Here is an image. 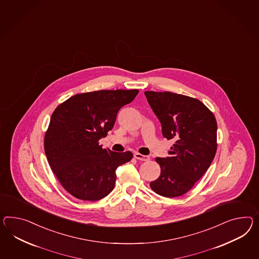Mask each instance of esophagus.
<instances>
[{"label": "esophagus", "mask_w": 259, "mask_h": 259, "mask_svg": "<svg viewBox=\"0 0 259 259\" xmlns=\"http://www.w3.org/2000/svg\"><path fill=\"white\" fill-rule=\"evenodd\" d=\"M134 158L139 159V160H142V161H147V160H149V157H148V156L142 155V154H140V153H135V154H134Z\"/></svg>", "instance_id": "obj_1"}]
</instances>
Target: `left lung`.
Wrapping results in <instances>:
<instances>
[{
    "mask_svg": "<svg viewBox=\"0 0 259 259\" xmlns=\"http://www.w3.org/2000/svg\"><path fill=\"white\" fill-rule=\"evenodd\" d=\"M145 95L161 124L163 137L175 141L169 157L156 158L160 176L150 187L164 197L181 196L212 162L217 150V122L196 99L172 92L146 91Z\"/></svg>",
    "mask_w": 259,
    "mask_h": 259,
    "instance_id": "1",
    "label": "left lung"
}]
</instances>
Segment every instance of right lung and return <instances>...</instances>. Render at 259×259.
I'll return each instance as SVG.
<instances>
[{
    "label": "right lung",
    "mask_w": 259,
    "mask_h": 259,
    "mask_svg": "<svg viewBox=\"0 0 259 259\" xmlns=\"http://www.w3.org/2000/svg\"><path fill=\"white\" fill-rule=\"evenodd\" d=\"M138 93L118 89L77 94L54 110L45 134V153L61 185L74 197L104 198L113 190L117 167L133 159L131 151L103 149L99 141L113 128L120 109Z\"/></svg>",
    "instance_id": "right-lung-1"
}]
</instances>
